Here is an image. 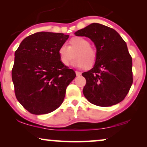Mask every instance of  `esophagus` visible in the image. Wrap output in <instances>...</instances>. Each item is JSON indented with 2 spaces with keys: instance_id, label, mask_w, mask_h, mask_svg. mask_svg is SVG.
<instances>
[{
  "instance_id": "34e87169",
  "label": "esophagus",
  "mask_w": 147,
  "mask_h": 147,
  "mask_svg": "<svg viewBox=\"0 0 147 147\" xmlns=\"http://www.w3.org/2000/svg\"><path fill=\"white\" fill-rule=\"evenodd\" d=\"M76 76H81V74H82L81 72H80V71H76Z\"/></svg>"
}]
</instances>
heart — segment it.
Listing matches in <instances>:
<instances>
[{"label":"heart","mask_w":147,"mask_h":147,"mask_svg":"<svg viewBox=\"0 0 147 147\" xmlns=\"http://www.w3.org/2000/svg\"><path fill=\"white\" fill-rule=\"evenodd\" d=\"M75 53L73 65L78 67L90 68L95 64L97 54L90 47V42L82 37H75L70 40L69 46L63 43L58 49L60 61L63 65H69Z\"/></svg>","instance_id":"obj_1"}]
</instances>
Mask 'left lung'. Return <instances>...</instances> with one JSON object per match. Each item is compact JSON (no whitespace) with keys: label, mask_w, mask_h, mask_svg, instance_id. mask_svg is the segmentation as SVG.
I'll return each instance as SVG.
<instances>
[{"label":"left lung","mask_w":147,"mask_h":147,"mask_svg":"<svg viewBox=\"0 0 147 147\" xmlns=\"http://www.w3.org/2000/svg\"><path fill=\"white\" fill-rule=\"evenodd\" d=\"M76 36L91 39L96 48L94 67L84 72L83 94L94 105L108 107L122 101L131 87L132 60L127 45L117 31L99 23L78 30Z\"/></svg>","instance_id":"8db88e82"}]
</instances>
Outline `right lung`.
<instances>
[{
    "label": "right lung",
    "mask_w": 147,
    "mask_h": 147,
    "mask_svg": "<svg viewBox=\"0 0 147 147\" xmlns=\"http://www.w3.org/2000/svg\"><path fill=\"white\" fill-rule=\"evenodd\" d=\"M69 35L38 32L25 38L15 53L12 80L16 98L33 114H48L63 103L76 73L60 61L58 49Z\"/></svg>",
    "instance_id": "obj_1"
}]
</instances>
